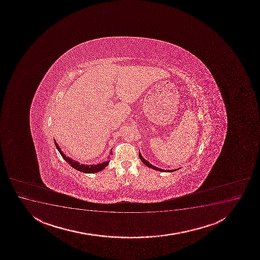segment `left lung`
I'll return each mask as SVG.
<instances>
[{
    "instance_id": "left-lung-1",
    "label": "left lung",
    "mask_w": 260,
    "mask_h": 260,
    "mask_svg": "<svg viewBox=\"0 0 260 260\" xmlns=\"http://www.w3.org/2000/svg\"><path fill=\"white\" fill-rule=\"evenodd\" d=\"M139 158L141 159V161L142 162H144V165H146V166H148L149 168H152L154 169V170H156V171H165L164 170H162V169H159L157 168V167H155V166H153V165H150V162H148L147 160H145V159L142 156V155H141L140 152H139Z\"/></svg>"
}]
</instances>
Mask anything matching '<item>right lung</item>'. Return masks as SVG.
Masks as SVG:
<instances>
[{
    "mask_svg": "<svg viewBox=\"0 0 260 260\" xmlns=\"http://www.w3.org/2000/svg\"><path fill=\"white\" fill-rule=\"evenodd\" d=\"M54 141H55V147H56V149L58 150L59 152L61 154L62 158L64 159L66 162H69V165H71L74 169H76L77 171L83 172V173H95V172H98V171H101L102 170H104V169L109 165V162H103V164H99V165H80V162H77V161H74L73 159L70 158V157L66 156V155L63 154V152L61 151L57 143L55 142V140Z\"/></svg>",
    "mask_w": 260,
    "mask_h": 260,
    "instance_id": "add662e5",
    "label": "right lung"
}]
</instances>
